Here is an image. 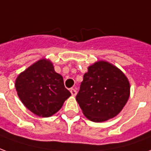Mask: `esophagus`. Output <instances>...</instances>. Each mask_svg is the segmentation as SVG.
Masks as SVG:
<instances>
[{
  "label": "esophagus",
  "mask_w": 151,
  "mask_h": 151,
  "mask_svg": "<svg viewBox=\"0 0 151 151\" xmlns=\"http://www.w3.org/2000/svg\"><path fill=\"white\" fill-rule=\"evenodd\" d=\"M70 93H71L72 96H76V93H77V92H76V90L75 88H70Z\"/></svg>",
  "instance_id": "obj_1"
}]
</instances>
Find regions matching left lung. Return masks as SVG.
Here are the masks:
<instances>
[{"instance_id":"obj_1","label":"left lung","mask_w":151,"mask_h":151,"mask_svg":"<svg viewBox=\"0 0 151 151\" xmlns=\"http://www.w3.org/2000/svg\"><path fill=\"white\" fill-rule=\"evenodd\" d=\"M130 93L129 80L117 67L100 61L84 75L76 101L91 121L103 122L121 111Z\"/></svg>"}]
</instances>
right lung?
I'll list each match as a JSON object with an SVG mask.
<instances>
[{"label":"right lung","instance_id":"1","mask_svg":"<svg viewBox=\"0 0 151 151\" xmlns=\"http://www.w3.org/2000/svg\"><path fill=\"white\" fill-rule=\"evenodd\" d=\"M15 88L23 105L40 117L55 114L70 96L64 86L63 76L56 73L53 64L45 59L36 62L20 74Z\"/></svg>","mask_w":151,"mask_h":151}]
</instances>
